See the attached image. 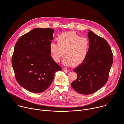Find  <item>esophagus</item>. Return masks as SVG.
<instances>
[{
    "instance_id": "obj_1",
    "label": "esophagus",
    "mask_w": 124,
    "mask_h": 124,
    "mask_svg": "<svg viewBox=\"0 0 124 124\" xmlns=\"http://www.w3.org/2000/svg\"><path fill=\"white\" fill-rule=\"evenodd\" d=\"M63 70V71H64V72H65V73H68V72H69V71L67 69H66V68L64 69Z\"/></svg>"
}]
</instances>
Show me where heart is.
Listing matches in <instances>:
<instances>
[{"label":"heart","instance_id":"1","mask_svg":"<svg viewBox=\"0 0 124 124\" xmlns=\"http://www.w3.org/2000/svg\"><path fill=\"white\" fill-rule=\"evenodd\" d=\"M57 43L52 42L49 50L53 60L59 63L65 55L63 64L65 66H78L83 63L88 55L90 41L75 32L69 31L60 34L56 38Z\"/></svg>","mask_w":124,"mask_h":124}]
</instances>
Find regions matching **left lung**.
<instances>
[{"label":"left lung","mask_w":124,"mask_h":124,"mask_svg":"<svg viewBox=\"0 0 124 124\" xmlns=\"http://www.w3.org/2000/svg\"><path fill=\"white\" fill-rule=\"evenodd\" d=\"M88 30L89 54L85 61L73 70L77 78L71 83L77 92L84 95L93 94L105 85L113 61L111 48L107 41Z\"/></svg>","instance_id":"obj_1"}]
</instances>
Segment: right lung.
Wrapping results in <instances>:
<instances>
[{"label":"right lung","mask_w":124,"mask_h":124,"mask_svg":"<svg viewBox=\"0 0 124 124\" xmlns=\"http://www.w3.org/2000/svg\"><path fill=\"white\" fill-rule=\"evenodd\" d=\"M53 32L51 28L33 29L21 36L15 46L12 65L15 78L29 92H44L52 84L56 72L62 70L49 50Z\"/></svg>","instance_id":"obj_1"}]
</instances>
